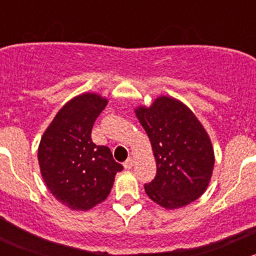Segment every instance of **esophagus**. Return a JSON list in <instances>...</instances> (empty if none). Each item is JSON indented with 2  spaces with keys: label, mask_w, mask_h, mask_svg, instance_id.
<instances>
[{
  "label": "esophagus",
  "mask_w": 256,
  "mask_h": 256,
  "mask_svg": "<svg viewBox=\"0 0 256 256\" xmlns=\"http://www.w3.org/2000/svg\"><path fill=\"white\" fill-rule=\"evenodd\" d=\"M134 164H135V162H134V158H128L125 161V164H124V168L125 170H130V168H132V166H134Z\"/></svg>",
  "instance_id": "obj_1"
}]
</instances>
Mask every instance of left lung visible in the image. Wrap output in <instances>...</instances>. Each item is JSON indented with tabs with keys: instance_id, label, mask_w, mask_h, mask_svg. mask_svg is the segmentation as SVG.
<instances>
[{
	"instance_id": "obj_1",
	"label": "left lung",
	"mask_w": 256,
	"mask_h": 256,
	"mask_svg": "<svg viewBox=\"0 0 256 256\" xmlns=\"http://www.w3.org/2000/svg\"><path fill=\"white\" fill-rule=\"evenodd\" d=\"M134 110L156 160V177L144 184L146 194L171 210L194 202L207 190L216 162L204 126L187 105L167 95Z\"/></svg>"
}]
</instances>
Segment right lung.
<instances>
[{"mask_svg": "<svg viewBox=\"0 0 256 256\" xmlns=\"http://www.w3.org/2000/svg\"><path fill=\"white\" fill-rule=\"evenodd\" d=\"M109 100L82 92L63 105L46 128L38 162L43 180L58 202L72 210H89L104 202L122 166L109 147L92 141V128Z\"/></svg>", "mask_w": 256, "mask_h": 256, "instance_id": "right-lung-1", "label": "right lung"}]
</instances>
